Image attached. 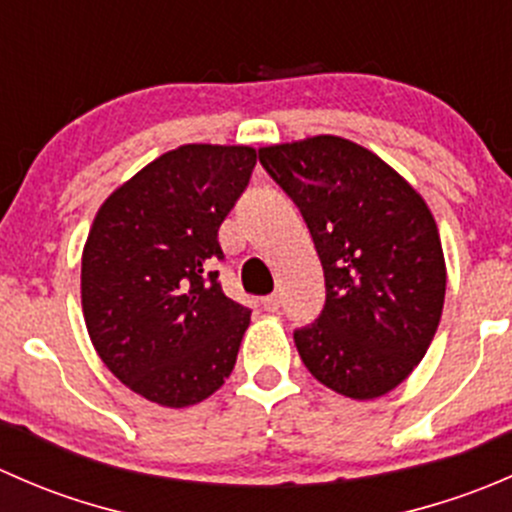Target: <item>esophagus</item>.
Here are the masks:
<instances>
[{
  "label": "esophagus",
  "instance_id": "esophagus-1",
  "mask_svg": "<svg viewBox=\"0 0 512 512\" xmlns=\"http://www.w3.org/2000/svg\"><path fill=\"white\" fill-rule=\"evenodd\" d=\"M262 307H265L267 312H277V309H280V294L272 292L267 294V297H262Z\"/></svg>",
  "mask_w": 512,
  "mask_h": 512
}]
</instances>
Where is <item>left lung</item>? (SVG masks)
<instances>
[{
	"label": "left lung",
	"mask_w": 512,
	"mask_h": 512,
	"mask_svg": "<svg viewBox=\"0 0 512 512\" xmlns=\"http://www.w3.org/2000/svg\"><path fill=\"white\" fill-rule=\"evenodd\" d=\"M322 260L327 299L294 329L309 374L356 401L401 384L433 342L446 260L426 200L376 153L339 136L260 148Z\"/></svg>",
	"instance_id": "left-lung-1"
}]
</instances>
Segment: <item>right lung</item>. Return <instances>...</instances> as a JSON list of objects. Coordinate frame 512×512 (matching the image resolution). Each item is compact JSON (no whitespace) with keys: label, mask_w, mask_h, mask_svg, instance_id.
<instances>
[{"label":"right lung","mask_w":512,"mask_h":512,"mask_svg":"<svg viewBox=\"0 0 512 512\" xmlns=\"http://www.w3.org/2000/svg\"><path fill=\"white\" fill-rule=\"evenodd\" d=\"M255 163L250 146L188 143L98 208L81 257L86 329L111 374L153 404H200L235 369L250 309L225 297L213 265Z\"/></svg>","instance_id":"obj_1"}]
</instances>
